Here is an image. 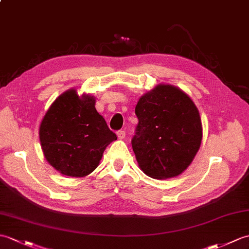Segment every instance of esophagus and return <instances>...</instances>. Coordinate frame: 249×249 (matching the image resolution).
Listing matches in <instances>:
<instances>
[{
    "mask_svg": "<svg viewBox=\"0 0 249 249\" xmlns=\"http://www.w3.org/2000/svg\"><path fill=\"white\" fill-rule=\"evenodd\" d=\"M117 136H118L119 139H124L125 136H126V134H125L124 130H119V131L117 132Z\"/></svg>",
    "mask_w": 249,
    "mask_h": 249,
    "instance_id": "esophagus-1",
    "label": "esophagus"
}]
</instances>
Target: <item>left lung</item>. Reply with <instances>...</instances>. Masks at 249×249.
I'll use <instances>...</instances> for the list:
<instances>
[{"label":"left lung","mask_w":249,"mask_h":249,"mask_svg":"<svg viewBox=\"0 0 249 249\" xmlns=\"http://www.w3.org/2000/svg\"><path fill=\"white\" fill-rule=\"evenodd\" d=\"M131 140L140 169L154 179L180 175L198 152L203 128L198 109L182 90L158 85L140 97Z\"/></svg>","instance_id":"1"}]
</instances>
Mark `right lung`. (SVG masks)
I'll return each instance as SVG.
<instances>
[{
	"instance_id": "obj_1",
	"label": "right lung",
	"mask_w": 249,
	"mask_h": 249,
	"mask_svg": "<svg viewBox=\"0 0 249 249\" xmlns=\"http://www.w3.org/2000/svg\"><path fill=\"white\" fill-rule=\"evenodd\" d=\"M39 138L44 157L55 170L67 176L85 177L96 169L117 135L96 111L95 98L78 96L71 89L57 97L46 111Z\"/></svg>"
}]
</instances>
